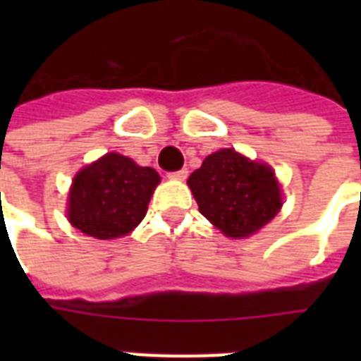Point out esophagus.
I'll list each match as a JSON object with an SVG mask.
<instances>
[{
    "mask_svg": "<svg viewBox=\"0 0 361 361\" xmlns=\"http://www.w3.org/2000/svg\"><path fill=\"white\" fill-rule=\"evenodd\" d=\"M187 174H189V170L187 169H181V170H176V172H170L169 178L170 180H178V181H183L187 178Z\"/></svg>",
    "mask_w": 361,
    "mask_h": 361,
    "instance_id": "34e87169",
    "label": "esophagus"
}]
</instances>
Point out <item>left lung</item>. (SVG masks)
<instances>
[{"label": "left lung", "mask_w": 361, "mask_h": 361, "mask_svg": "<svg viewBox=\"0 0 361 361\" xmlns=\"http://www.w3.org/2000/svg\"><path fill=\"white\" fill-rule=\"evenodd\" d=\"M200 214L231 238H247L268 225L281 209V189L268 164L234 149L204 159L189 180Z\"/></svg>", "instance_id": "left-lung-1"}]
</instances>
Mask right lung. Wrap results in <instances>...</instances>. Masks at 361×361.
Segmentation results:
<instances>
[{
  "instance_id": "obj_1",
  "label": "right lung",
  "mask_w": 361,
  "mask_h": 361,
  "mask_svg": "<svg viewBox=\"0 0 361 361\" xmlns=\"http://www.w3.org/2000/svg\"><path fill=\"white\" fill-rule=\"evenodd\" d=\"M159 180L149 166L106 153L76 174L69 192V221L97 240L125 236L144 219Z\"/></svg>"
}]
</instances>
